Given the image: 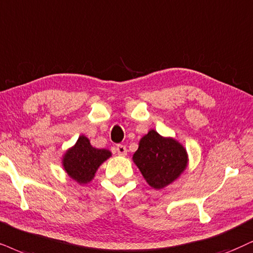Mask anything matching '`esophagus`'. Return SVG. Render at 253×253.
<instances>
[{"label": "esophagus", "instance_id": "obj_1", "mask_svg": "<svg viewBox=\"0 0 253 253\" xmlns=\"http://www.w3.org/2000/svg\"><path fill=\"white\" fill-rule=\"evenodd\" d=\"M116 151L120 156H126V148L123 144H117L116 145Z\"/></svg>", "mask_w": 253, "mask_h": 253}]
</instances>
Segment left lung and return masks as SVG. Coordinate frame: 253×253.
<instances>
[{
	"instance_id": "1",
	"label": "left lung",
	"mask_w": 253,
	"mask_h": 253,
	"mask_svg": "<svg viewBox=\"0 0 253 253\" xmlns=\"http://www.w3.org/2000/svg\"><path fill=\"white\" fill-rule=\"evenodd\" d=\"M133 162L152 188L163 189L183 172L188 157L178 142L151 130L139 142Z\"/></svg>"
}]
</instances>
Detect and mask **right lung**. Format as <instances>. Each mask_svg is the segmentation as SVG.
Returning a JSON list of instances; mask_svg holds the SVG:
<instances>
[{"mask_svg":"<svg viewBox=\"0 0 253 253\" xmlns=\"http://www.w3.org/2000/svg\"><path fill=\"white\" fill-rule=\"evenodd\" d=\"M110 156V151L92 148L89 139L81 136L74 148L65 154L63 167L71 178L79 183H86L91 180L99 165Z\"/></svg>","mask_w":253,"mask_h":253,"instance_id":"add662e5","label":"right lung"}]
</instances>
